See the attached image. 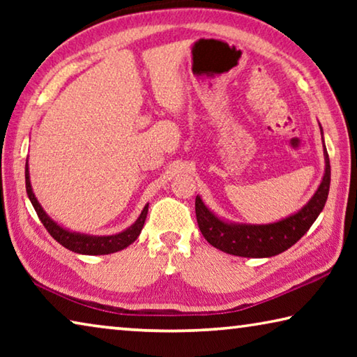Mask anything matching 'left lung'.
<instances>
[{
  "instance_id": "left-lung-1",
  "label": "left lung",
  "mask_w": 357,
  "mask_h": 357,
  "mask_svg": "<svg viewBox=\"0 0 357 357\" xmlns=\"http://www.w3.org/2000/svg\"><path fill=\"white\" fill-rule=\"evenodd\" d=\"M321 129V126H319ZM323 134V129H321ZM324 176L315 195L299 213L268 225H245L220 220L204 206L200 197L195 198L198 228L211 245L229 255L247 258H269L288 250L309 231L328 200L331 185V164L324 146Z\"/></svg>"
}]
</instances>
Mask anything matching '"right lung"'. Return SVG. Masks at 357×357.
Wrapping results in <instances>:
<instances>
[{
    "label": "right lung",
    "instance_id": "add662e5",
    "mask_svg": "<svg viewBox=\"0 0 357 357\" xmlns=\"http://www.w3.org/2000/svg\"><path fill=\"white\" fill-rule=\"evenodd\" d=\"M25 183H26L28 198L31 200V204L34 206L36 213H38V217L40 219V222L44 223V227L47 228V231L50 233V236L55 241H58V243L63 247H66V249H69L75 253H82V255H108V253H114L118 250L126 249V247L130 245L138 236H140L144 220H146L148 204L143 208L140 217H138L134 225L118 234H112V236H88V234L72 233L69 229L59 227L56 222H53L50 217L45 214V211L42 209L38 198H36L33 193L31 183H29L28 162L25 165Z\"/></svg>",
    "mask_w": 357,
    "mask_h": 357
}]
</instances>
